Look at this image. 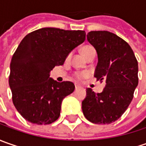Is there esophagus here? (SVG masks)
<instances>
[{
	"mask_svg": "<svg viewBox=\"0 0 146 146\" xmlns=\"http://www.w3.org/2000/svg\"><path fill=\"white\" fill-rule=\"evenodd\" d=\"M75 88H76V90H77V89L80 88V86H79V85H76V86H75Z\"/></svg>",
	"mask_w": 146,
	"mask_h": 146,
	"instance_id": "34e87169",
	"label": "esophagus"
}]
</instances>
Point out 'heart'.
<instances>
[{
    "label": "heart",
    "instance_id": "obj_1",
    "mask_svg": "<svg viewBox=\"0 0 146 146\" xmlns=\"http://www.w3.org/2000/svg\"><path fill=\"white\" fill-rule=\"evenodd\" d=\"M81 53L86 58H89L90 57L94 56L96 54V50L95 48H93V46L89 45V44H86L84 46H83L81 48ZM71 56V54L69 53L67 56V59H69ZM88 76V73L87 71H80V72H76V74L74 75L75 79L77 80H81L84 78H86Z\"/></svg>",
    "mask_w": 146,
    "mask_h": 146
}]
</instances>
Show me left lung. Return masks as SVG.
I'll use <instances>...</instances> for the list:
<instances>
[{"mask_svg": "<svg viewBox=\"0 0 146 146\" xmlns=\"http://www.w3.org/2000/svg\"><path fill=\"white\" fill-rule=\"evenodd\" d=\"M87 40L98 53L94 76L105 80L106 86L101 93L87 88L82 110L93 123L109 124L119 119L132 102L138 84L137 60L130 45L112 32L90 31Z\"/></svg>", "mask_w": 146, "mask_h": 146, "instance_id": "obj_1", "label": "left lung"}]
</instances>
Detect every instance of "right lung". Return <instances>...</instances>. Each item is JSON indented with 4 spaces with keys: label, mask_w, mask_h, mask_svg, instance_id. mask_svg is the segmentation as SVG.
Listing matches in <instances>:
<instances>
[{
    "label": "right lung",
    "mask_w": 146,
    "mask_h": 146,
    "mask_svg": "<svg viewBox=\"0 0 146 146\" xmlns=\"http://www.w3.org/2000/svg\"><path fill=\"white\" fill-rule=\"evenodd\" d=\"M84 31L44 27L27 34L10 62L9 84L15 108L26 120L50 124L59 118L62 102L75 90L72 82H57L50 70L85 40Z\"/></svg>",
    "instance_id": "add662e5"
}]
</instances>
